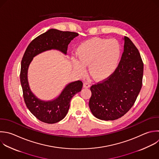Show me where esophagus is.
Here are the masks:
<instances>
[{
    "label": "esophagus",
    "instance_id": "obj_1",
    "mask_svg": "<svg viewBox=\"0 0 159 159\" xmlns=\"http://www.w3.org/2000/svg\"><path fill=\"white\" fill-rule=\"evenodd\" d=\"M90 84L87 83V82H84V84H83V87L84 88H89L90 87Z\"/></svg>",
    "mask_w": 159,
    "mask_h": 159
}]
</instances>
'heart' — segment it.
<instances>
[{"instance_id": "obj_1", "label": "heart", "mask_w": 159, "mask_h": 159, "mask_svg": "<svg viewBox=\"0 0 159 159\" xmlns=\"http://www.w3.org/2000/svg\"><path fill=\"white\" fill-rule=\"evenodd\" d=\"M120 52V45L115 39H91L77 48L78 61L74 60V67L79 73H83L84 66L89 65L91 76L98 81L104 80L116 70Z\"/></svg>"}]
</instances>
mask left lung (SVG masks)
Wrapping results in <instances>:
<instances>
[{
    "label": "left lung",
    "instance_id": "left-lung-1",
    "mask_svg": "<svg viewBox=\"0 0 159 159\" xmlns=\"http://www.w3.org/2000/svg\"><path fill=\"white\" fill-rule=\"evenodd\" d=\"M143 63L140 53L126 36L124 52L114 72L91 86L89 106L93 114L104 120L117 119L133 106L142 85Z\"/></svg>",
    "mask_w": 159,
    "mask_h": 159
}]
</instances>
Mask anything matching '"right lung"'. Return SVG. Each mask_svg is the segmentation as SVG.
<instances>
[{
    "label": "right lung",
    "mask_w": 159,
    "mask_h": 159,
    "mask_svg": "<svg viewBox=\"0 0 159 159\" xmlns=\"http://www.w3.org/2000/svg\"><path fill=\"white\" fill-rule=\"evenodd\" d=\"M78 35L76 32L50 29L34 39L23 56L20 78L24 101L31 113L42 122L54 124L61 120L68 113L71 99L81 91L83 82L80 80L72 82L57 99L43 101L38 99L30 89L27 80L29 65L35 56L46 50L56 49L66 54L68 44Z\"/></svg>",
    "instance_id": "1"
}]
</instances>
